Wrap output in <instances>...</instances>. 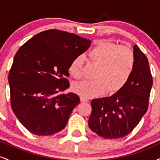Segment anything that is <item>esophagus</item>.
<instances>
[{"instance_id":"1","label":"esophagus","mask_w":160,"mask_h":160,"mask_svg":"<svg viewBox=\"0 0 160 160\" xmlns=\"http://www.w3.org/2000/svg\"><path fill=\"white\" fill-rule=\"evenodd\" d=\"M80 101H81V102H88V98H86L83 96H81V97H80Z\"/></svg>"}]
</instances>
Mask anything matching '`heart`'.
Instances as JSON below:
<instances>
[{"label": "heart", "mask_w": 160, "mask_h": 160, "mask_svg": "<svg viewBox=\"0 0 160 160\" xmlns=\"http://www.w3.org/2000/svg\"><path fill=\"white\" fill-rule=\"evenodd\" d=\"M88 58L98 65L92 81H83L74 86V91L85 98L110 94L122 89L130 78L135 63L133 51L127 46H117L105 40H98L88 52ZM82 57L78 56L68 66L69 74L75 79L82 77Z\"/></svg>", "instance_id": "heart-1"}]
</instances>
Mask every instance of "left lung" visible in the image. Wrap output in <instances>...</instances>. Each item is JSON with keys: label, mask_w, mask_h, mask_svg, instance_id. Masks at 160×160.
Wrapping results in <instances>:
<instances>
[{"label": "left lung", "mask_w": 160, "mask_h": 160, "mask_svg": "<svg viewBox=\"0 0 160 160\" xmlns=\"http://www.w3.org/2000/svg\"><path fill=\"white\" fill-rule=\"evenodd\" d=\"M135 63L130 78L114 95L92 100L88 123L100 137L116 139L126 136L137 126L149 105L153 86L150 68L144 53L134 46Z\"/></svg>", "instance_id": "obj_1"}]
</instances>
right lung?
Segmentation results:
<instances>
[{"instance_id": "add662e5", "label": "right lung", "mask_w": 160, "mask_h": 160, "mask_svg": "<svg viewBox=\"0 0 160 160\" xmlns=\"http://www.w3.org/2000/svg\"><path fill=\"white\" fill-rule=\"evenodd\" d=\"M91 41L56 29L38 33L22 46L9 73L10 104L19 122L30 132L50 135L62 131L80 104L70 84L68 66L86 52Z\"/></svg>"}]
</instances>
